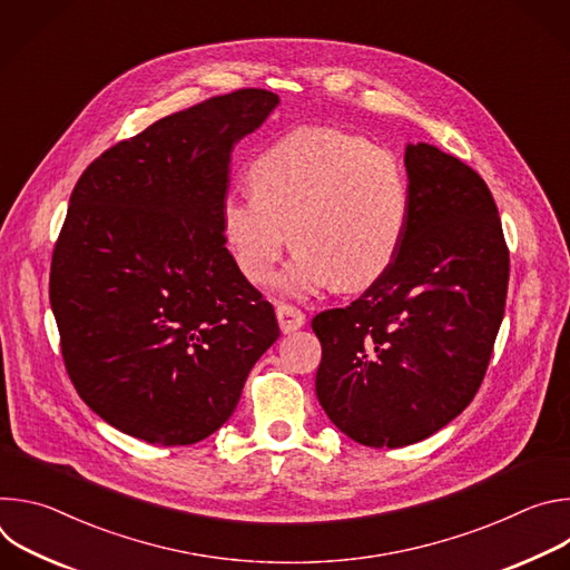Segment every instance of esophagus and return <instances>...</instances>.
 Masks as SVG:
<instances>
[{
	"instance_id": "obj_1",
	"label": "esophagus",
	"mask_w": 570,
	"mask_h": 570,
	"mask_svg": "<svg viewBox=\"0 0 570 570\" xmlns=\"http://www.w3.org/2000/svg\"><path fill=\"white\" fill-rule=\"evenodd\" d=\"M304 320H306V315L299 308H295L291 304H284V302L277 304V322H279V330L284 334H291V332L299 330Z\"/></svg>"
}]
</instances>
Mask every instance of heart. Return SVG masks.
Returning <instances> with one entry per match:
<instances>
[{"mask_svg": "<svg viewBox=\"0 0 570 570\" xmlns=\"http://www.w3.org/2000/svg\"><path fill=\"white\" fill-rule=\"evenodd\" d=\"M246 180L253 196L220 203L223 243L238 273L259 286L291 234L297 253L275 279L286 295L374 284L409 229L411 189L396 155L338 128L286 132L250 161Z\"/></svg>", "mask_w": 570, "mask_h": 570, "instance_id": "obj_1", "label": "heart"}]
</instances>
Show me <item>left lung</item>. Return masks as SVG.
Instances as JSON below:
<instances>
[{"label":"left lung","mask_w":570,"mask_h":570,"mask_svg":"<svg viewBox=\"0 0 570 570\" xmlns=\"http://www.w3.org/2000/svg\"><path fill=\"white\" fill-rule=\"evenodd\" d=\"M411 218L392 266L350 306L322 311L317 401L354 442L399 449L475 396L505 313L510 253L492 191L453 155L409 144Z\"/></svg>","instance_id":"obj_1"}]
</instances>
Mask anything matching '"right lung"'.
Listing matches in <instances>:
<instances>
[{
	"label": "right lung",
	"instance_id": "add662e5",
	"mask_svg": "<svg viewBox=\"0 0 570 570\" xmlns=\"http://www.w3.org/2000/svg\"><path fill=\"white\" fill-rule=\"evenodd\" d=\"M277 106L253 88L169 115L99 155L71 191L51 311L76 392L126 435L209 438L279 338L220 236L232 150Z\"/></svg>",
	"mask_w": 570,
	"mask_h": 570
}]
</instances>
